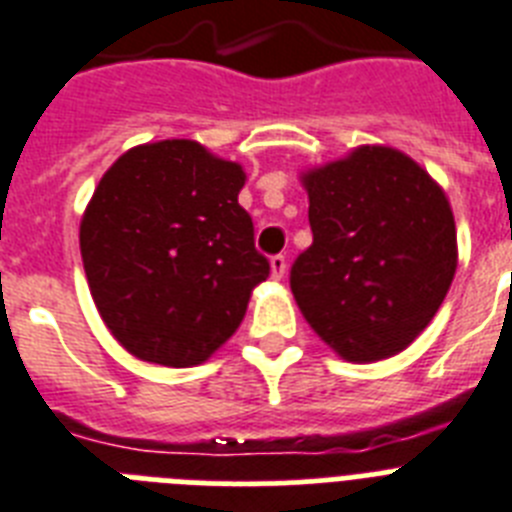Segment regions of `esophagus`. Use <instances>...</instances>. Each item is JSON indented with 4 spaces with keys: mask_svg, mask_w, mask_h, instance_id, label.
<instances>
[{
    "mask_svg": "<svg viewBox=\"0 0 512 512\" xmlns=\"http://www.w3.org/2000/svg\"><path fill=\"white\" fill-rule=\"evenodd\" d=\"M284 273H286V257L284 255L270 257V278H273V281H281Z\"/></svg>",
    "mask_w": 512,
    "mask_h": 512,
    "instance_id": "obj_1",
    "label": "esophagus"
}]
</instances>
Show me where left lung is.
<instances>
[{"label":"left lung","instance_id":"1","mask_svg":"<svg viewBox=\"0 0 512 512\" xmlns=\"http://www.w3.org/2000/svg\"><path fill=\"white\" fill-rule=\"evenodd\" d=\"M299 181L313 228L292 268L305 321L347 363L400 355L458 270L450 199L429 170L386 144H360L302 170Z\"/></svg>","mask_w":512,"mask_h":512}]
</instances>
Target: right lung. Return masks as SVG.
Instances as JSON below:
<instances>
[{"mask_svg":"<svg viewBox=\"0 0 512 512\" xmlns=\"http://www.w3.org/2000/svg\"><path fill=\"white\" fill-rule=\"evenodd\" d=\"M247 173L194 139L147 141L112 162L81 215V260L99 318L144 363L191 368L236 334L268 278Z\"/></svg>","mask_w":512,"mask_h":512,"instance_id":"1","label":"right lung"}]
</instances>
